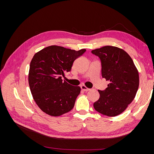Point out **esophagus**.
<instances>
[{
	"mask_svg": "<svg viewBox=\"0 0 154 154\" xmlns=\"http://www.w3.org/2000/svg\"><path fill=\"white\" fill-rule=\"evenodd\" d=\"M81 89L82 91H90V88H87L85 85H81Z\"/></svg>",
	"mask_w": 154,
	"mask_h": 154,
	"instance_id": "obj_1",
	"label": "esophagus"
}]
</instances>
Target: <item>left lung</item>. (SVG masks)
<instances>
[{
  "mask_svg": "<svg viewBox=\"0 0 154 154\" xmlns=\"http://www.w3.org/2000/svg\"><path fill=\"white\" fill-rule=\"evenodd\" d=\"M91 53L99 57L101 76L110 82L105 90H98L100 96L94 108L101 114L118 116L136 96L139 82L137 70L131 57L120 48L106 45Z\"/></svg>",
  "mask_w": 154,
  "mask_h": 154,
  "instance_id": "1",
  "label": "left lung"
}]
</instances>
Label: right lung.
Instances as JSON below:
<instances>
[{"mask_svg":"<svg viewBox=\"0 0 154 154\" xmlns=\"http://www.w3.org/2000/svg\"><path fill=\"white\" fill-rule=\"evenodd\" d=\"M85 51L51 45L32 57L29 85L35 101L45 113L59 116L72 109L81 88L69 84L62 78H66V74L71 71L74 60Z\"/></svg>","mask_w":154,"mask_h":154,"instance_id":"right-lung-1","label":"right lung"}]
</instances>
